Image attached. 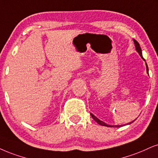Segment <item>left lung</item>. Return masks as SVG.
I'll list each match as a JSON object with an SVG mask.
<instances>
[{
  "label": "left lung",
  "mask_w": 158,
  "mask_h": 158,
  "mask_svg": "<svg viewBox=\"0 0 158 158\" xmlns=\"http://www.w3.org/2000/svg\"><path fill=\"white\" fill-rule=\"evenodd\" d=\"M133 41H134V44H135V46L136 50H137V52H139V55L141 56V57L143 59V56H142L141 48V47H140V44H139V42H137V41L135 40H133ZM143 60H144V61H145V59H143ZM147 73H148V72H149V69H148V66H147ZM91 117H92L93 118H94V121H96V122H97V123H98L99 124H100V125H102V126H106V127H120V126H119V125H116V126L108 125V124H107L106 123H105V122H103L102 121H101V120L99 119V118H97L96 117V116H94V115H93L92 114H91ZM134 122V121H133V122ZM132 122H130V124H131Z\"/></svg>",
  "instance_id": "left-lung-1"
}]
</instances>
